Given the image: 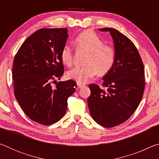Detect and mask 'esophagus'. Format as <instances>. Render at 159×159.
I'll return each mask as SVG.
<instances>
[{
	"instance_id": "esophagus-1",
	"label": "esophagus",
	"mask_w": 159,
	"mask_h": 159,
	"mask_svg": "<svg viewBox=\"0 0 159 159\" xmlns=\"http://www.w3.org/2000/svg\"><path fill=\"white\" fill-rule=\"evenodd\" d=\"M83 86H85V85L81 84V83H77V88H81L82 87H83Z\"/></svg>"
}]
</instances>
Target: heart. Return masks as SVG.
Listing matches in <instances>:
<instances>
[{
    "label": "heart",
    "mask_w": 159,
    "mask_h": 159,
    "mask_svg": "<svg viewBox=\"0 0 159 159\" xmlns=\"http://www.w3.org/2000/svg\"><path fill=\"white\" fill-rule=\"evenodd\" d=\"M75 44L79 48L88 52L85 64L86 65L69 70L67 77L79 83H85L98 74L104 76L112 69L115 62V51L111 46L104 45L102 40L95 32L85 30L75 39ZM62 62L71 66L73 59L71 48L65 45L61 52Z\"/></svg>",
    "instance_id": "b5f03b06"
}]
</instances>
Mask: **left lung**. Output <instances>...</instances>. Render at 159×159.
Masks as SVG:
<instances>
[{
    "mask_svg": "<svg viewBox=\"0 0 159 159\" xmlns=\"http://www.w3.org/2000/svg\"><path fill=\"white\" fill-rule=\"evenodd\" d=\"M109 32L115 51L112 69L103 77L102 89L91 84L88 98L90 115L98 124L111 128L125 122L138 108L143 96L144 69L140 56L128 37L113 28L99 29Z\"/></svg>",
    "mask_w": 159,
    "mask_h": 159,
    "instance_id": "obj_1",
    "label": "left lung"
}]
</instances>
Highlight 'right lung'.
<instances>
[{
    "label": "right lung",
    "instance_id": "add662e5",
    "mask_svg": "<svg viewBox=\"0 0 159 159\" xmlns=\"http://www.w3.org/2000/svg\"><path fill=\"white\" fill-rule=\"evenodd\" d=\"M67 29H41L26 39L12 66L15 95L24 112L34 121L49 125L65 114L67 99L76 90L74 80L51 83L64 74L61 52Z\"/></svg>",
    "mask_w": 159,
    "mask_h": 159
}]
</instances>
